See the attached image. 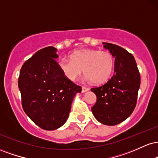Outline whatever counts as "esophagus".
<instances>
[{
    "instance_id": "1",
    "label": "esophagus",
    "mask_w": 158,
    "mask_h": 158,
    "mask_svg": "<svg viewBox=\"0 0 158 158\" xmlns=\"http://www.w3.org/2000/svg\"><path fill=\"white\" fill-rule=\"evenodd\" d=\"M88 90H89V88H86V87H84V86L81 88V92H82V93H85V92H87Z\"/></svg>"
}]
</instances>
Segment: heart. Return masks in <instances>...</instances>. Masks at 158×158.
Listing matches in <instances>:
<instances>
[{"label": "heart", "instance_id": "1", "mask_svg": "<svg viewBox=\"0 0 158 158\" xmlns=\"http://www.w3.org/2000/svg\"><path fill=\"white\" fill-rule=\"evenodd\" d=\"M59 68L63 74L74 81L84 71L85 79L94 84H101L109 79L113 71L114 59L108 51L94 49H81L70 54V59L62 57L59 59Z\"/></svg>", "mask_w": 158, "mask_h": 158}]
</instances>
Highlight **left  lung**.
Listing matches in <instances>:
<instances>
[{"label": "left lung", "mask_w": 158, "mask_h": 158, "mask_svg": "<svg viewBox=\"0 0 158 158\" xmlns=\"http://www.w3.org/2000/svg\"><path fill=\"white\" fill-rule=\"evenodd\" d=\"M102 44L115 58L114 71L106 84L91 88L97 96V102L91 110L99 123L115 126L128 118L135 109L140 75L132 54L118 45Z\"/></svg>", "instance_id": "8db88e82"}]
</instances>
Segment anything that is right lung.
<instances>
[{
  "label": "right lung",
  "mask_w": 158,
  "mask_h": 158,
  "mask_svg": "<svg viewBox=\"0 0 158 158\" xmlns=\"http://www.w3.org/2000/svg\"><path fill=\"white\" fill-rule=\"evenodd\" d=\"M57 49L47 47L25 61L20 71L19 88L23 109L44 130H55L64 124L80 86L61 72L56 59Z\"/></svg>",
  "instance_id": "add662e5"
}]
</instances>
